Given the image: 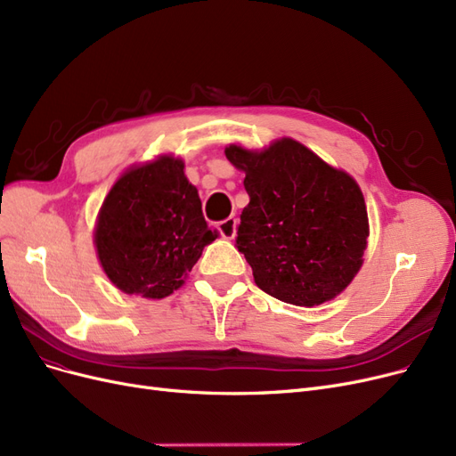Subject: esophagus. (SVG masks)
<instances>
[{"mask_svg":"<svg viewBox=\"0 0 456 456\" xmlns=\"http://www.w3.org/2000/svg\"><path fill=\"white\" fill-rule=\"evenodd\" d=\"M216 227H217V232L222 234L224 239L231 240V239H234V234H237V217L229 216V217L222 219V222H217Z\"/></svg>","mask_w":456,"mask_h":456,"instance_id":"obj_1","label":"esophagus"}]
</instances>
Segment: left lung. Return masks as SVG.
<instances>
[{
  "mask_svg": "<svg viewBox=\"0 0 456 456\" xmlns=\"http://www.w3.org/2000/svg\"><path fill=\"white\" fill-rule=\"evenodd\" d=\"M227 159L246 173L249 202L237 248L259 288L297 306H317L359 273L368 237L362 191L293 139L254 154L240 146Z\"/></svg>",
  "mask_w": 456,
  "mask_h": 456,
  "instance_id": "obj_1",
  "label": "left lung"
}]
</instances>
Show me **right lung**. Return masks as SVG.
Returning <instances> with one entry per match:
<instances>
[{
  "label": "right lung",
  "instance_id": "add662e5",
  "mask_svg": "<svg viewBox=\"0 0 456 456\" xmlns=\"http://www.w3.org/2000/svg\"><path fill=\"white\" fill-rule=\"evenodd\" d=\"M216 237L183 163L165 156L114 183L99 212L95 246L118 289L163 298L180 288Z\"/></svg>",
  "mask_w": 456,
  "mask_h": 456
}]
</instances>
